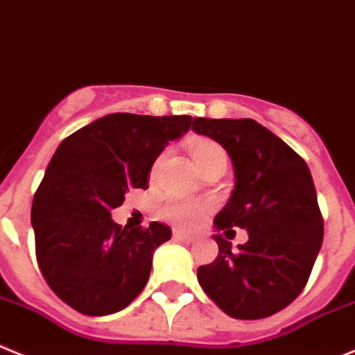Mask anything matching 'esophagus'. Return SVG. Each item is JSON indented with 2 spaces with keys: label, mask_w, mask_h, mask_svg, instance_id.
Listing matches in <instances>:
<instances>
[{
  "label": "esophagus",
  "mask_w": 355,
  "mask_h": 355,
  "mask_svg": "<svg viewBox=\"0 0 355 355\" xmlns=\"http://www.w3.org/2000/svg\"><path fill=\"white\" fill-rule=\"evenodd\" d=\"M173 238H175V240H178V241H184V243H191V241H194V236L184 233L182 230H177V227L173 230Z\"/></svg>",
  "instance_id": "obj_1"
}]
</instances>
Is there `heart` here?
<instances>
[{
    "label": "heart",
    "instance_id": "1",
    "mask_svg": "<svg viewBox=\"0 0 355 355\" xmlns=\"http://www.w3.org/2000/svg\"><path fill=\"white\" fill-rule=\"evenodd\" d=\"M189 152L193 155L194 162L198 168H203L210 161L218 157H226V152L218 144L211 140H194L189 145ZM161 157L157 159L155 166L159 164ZM211 205L208 201H196V200H184V198H168L164 203L159 207V215L166 218L170 223H177L180 226H194L200 223V218L205 217Z\"/></svg>",
    "mask_w": 355,
    "mask_h": 355
}]
</instances>
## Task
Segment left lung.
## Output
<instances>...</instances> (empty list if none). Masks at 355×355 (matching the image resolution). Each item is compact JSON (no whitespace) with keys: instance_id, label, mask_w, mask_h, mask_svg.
<instances>
[{"instance_id":"1","label":"left lung","mask_w":355,"mask_h":355,"mask_svg":"<svg viewBox=\"0 0 355 355\" xmlns=\"http://www.w3.org/2000/svg\"><path fill=\"white\" fill-rule=\"evenodd\" d=\"M193 131L230 154L236 185L215 217L217 230H247L248 241L214 234L218 256L198 268V282L224 313L256 320L280 312L306 286L324 238V220L306 162L252 119L193 121Z\"/></svg>"}]
</instances>
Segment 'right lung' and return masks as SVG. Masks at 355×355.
I'll list each match as a JSON object with an SVG mask.
<instances>
[{"instance_id": "right-lung-1", "label": "right lung", "mask_w": 355, "mask_h": 355, "mask_svg": "<svg viewBox=\"0 0 355 355\" xmlns=\"http://www.w3.org/2000/svg\"><path fill=\"white\" fill-rule=\"evenodd\" d=\"M191 124V115L110 114L58 147L33 198L31 224L43 278L77 312L115 313L147 286L154 250L171 230L122 227L110 211L129 189L148 187L155 157Z\"/></svg>"}]
</instances>
